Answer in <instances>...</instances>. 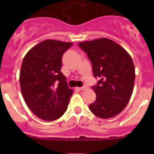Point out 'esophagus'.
<instances>
[{
	"label": "esophagus",
	"instance_id": "34e87169",
	"mask_svg": "<svg viewBox=\"0 0 154 154\" xmlns=\"http://www.w3.org/2000/svg\"><path fill=\"white\" fill-rule=\"evenodd\" d=\"M87 88H88V87H87V86H83V87H80V88H79V89H80L81 91H85V90H87Z\"/></svg>",
	"mask_w": 154,
	"mask_h": 154
}]
</instances>
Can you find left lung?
Instances as JSON below:
<instances>
[{"label": "left lung", "instance_id": "left-lung-1", "mask_svg": "<svg viewBox=\"0 0 154 154\" xmlns=\"http://www.w3.org/2000/svg\"><path fill=\"white\" fill-rule=\"evenodd\" d=\"M91 62L93 75L99 78L91 88L97 99L89 105L97 117L109 119L122 111L132 96L135 79L129 54L116 42L102 38L78 44Z\"/></svg>", "mask_w": 154, "mask_h": 154}]
</instances>
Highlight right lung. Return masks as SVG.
Wrapping results in <instances>:
<instances>
[{
    "label": "right lung",
    "mask_w": 154,
    "mask_h": 154,
    "mask_svg": "<svg viewBox=\"0 0 154 154\" xmlns=\"http://www.w3.org/2000/svg\"><path fill=\"white\" fill-rule=\"evenodd\" d=\"M72 43L47 39L29 51L23 59L20 84L25 103L38 118L53 121L67 110L73 93L62 73V57Z\"/></svg>",
    "instance_id": "add662e5"
}]
</instances>
